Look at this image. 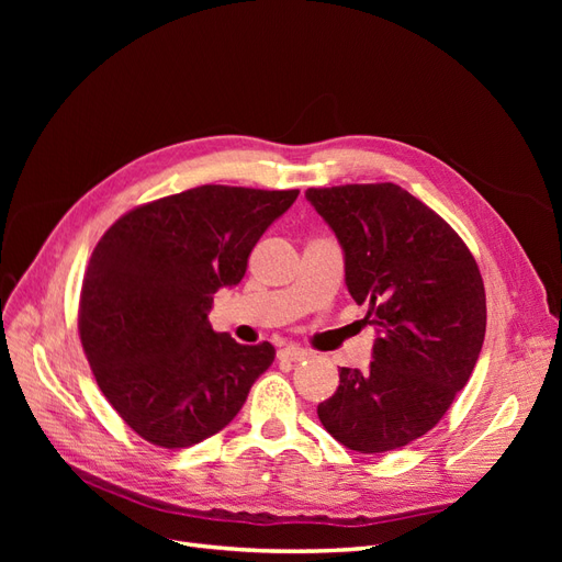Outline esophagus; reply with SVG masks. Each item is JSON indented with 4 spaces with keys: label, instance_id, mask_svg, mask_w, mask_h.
<instances>
[{
    "label": "esophagus",
    "instance_id": "obj_1",
    "mask_svg": "<svg viewBox=\"0 0 562 562\" xmlns=\"http://www.w3.org/2000/svg\"><path fill=\"white\" fill-rule=\"evenodd\" d=\"M307 356L310 353L304 351V349H300V347H285V349L279 351V359L288 361V363H300V361L307 359Z\"/></svg>",
    "mask_w": 562,
    "mask_h": 562
}]
</instances>
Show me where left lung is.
<instances>
[{
    "instance_id": "1",
    "label": "left lung",
    "mask_w": 562,
    "mask_h": 562,
    "mask_svg": "<svg viewBox=\"0 0 562 562\" xmlns=\"http://www.w3.org/2000/svg\"><path fill=\"white\" fill-rule=\"evenodd\" d=\"M345 252V281L375 328L368 370L339 368L318 405L349 450H398L434 429L485 339V288L457 232L394 182L307 190Z\"/></svg>"
}]
</instances>
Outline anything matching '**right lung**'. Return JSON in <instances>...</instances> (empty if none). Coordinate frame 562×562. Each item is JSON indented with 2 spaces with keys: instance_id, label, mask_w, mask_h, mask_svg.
Instances as JSON below:
<instances>
[{
  "instance_id": "add662e5",
  "label": "right lung",
  "mask_w": 562,
  "mask_h": 562,
  "mask_svg": "<svg viewBox=\"0 0 562 562\" xmlns=\"http://www.w3.org/2000/svg\"><path fill=\"white\" fill-rule=\"evenodd\" d=\"M297 194L201 184L126 213L98 241L79 300L81 345L100 391L149 443L190 448L225 429L274 361L269 342L215 333L209 312Z\"/></svg>"
}]
</instances>
